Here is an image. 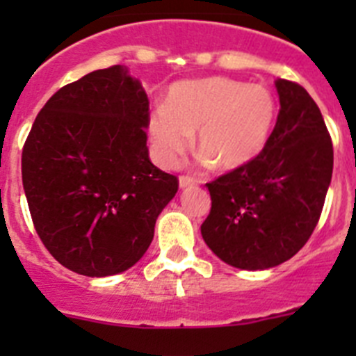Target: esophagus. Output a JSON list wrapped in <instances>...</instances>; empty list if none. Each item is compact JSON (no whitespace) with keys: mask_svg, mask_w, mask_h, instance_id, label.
Instances as JSON below:
<instances>
[{"mask_svg":"<svg viewBox=\"0 0 356 356\" xmlns=\"http://www.w3.org/2000/svg\"><path fill=\"white\" fill-rule=\"evenodd\" d=\"M196 185V180L191 176H180V188H188Z\"/></svg>","mask_w":356,"mask_h":356,"instance_id":"34e87169","label":"esophagus"}]
</instances>
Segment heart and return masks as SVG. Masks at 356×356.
Instances as JSON below:
<instances>
[{
    "instance_id": "1",
    "label": "heart",
    "mask_w": 356,
    "mask_h": 356,
    "mask_svg": "<svg viewBox=\"0 0 356 356\" xmlns=\"http://www.w3.org/2000/svg\"><path fill=\"white\" fill-rule=\"evenodd\" d=\"M278 115V103L264 85L229 78L178 81L165 106L153 110L149 137L163 165H175L193 143L203 160L219 169H238L262 153Z\"/></svg>"
}]
</instances>
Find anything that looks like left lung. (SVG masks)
I'll return each instance as SVG.
<instances>
[{
    "label": "left lung",
    "mask_w": 356,
    "mask_h": 356,
    "mask_svg": "<svg viewBox=\"0 0 356 356\" xmlns=\"http://www.w3.org/2000/svg\"><path fill=\"white\" fill-rule=\"evenodd\" d=\"M280 112L259 156L207 184L201 225L207 246L228 266L262 271L292 259L319 221L333 171V146L310 94L276 80Z\"/></svg>",
    "instance_id": "left-lung-1"
}]
</instances>
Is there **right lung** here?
Instances as JSON below:
<instances>
[{"label": "right lung", "mask_w": 356, "mask_h": 356, "mask_svg": "<svg viewBox=\"0 0 356 356\" xmlns=\"http://www.w3.org/2000/svg\"><path fill=\"white\" fill-rule=\"evenodd\" d=\"M149 102L128 67L85 74L42 106L23 147V187L55 260L92 278L143 259L176 176L147 155Z\"/></svg>", "instance_id": "add662e5"}]
</instances>
